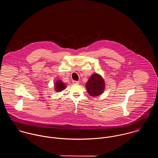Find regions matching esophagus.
I'll list each match as a JSON object with an SVG mask.
<instances>
[{
    "mask_svg": "<svg viewBox=\"0 0 158 158\" xmlns=\"http://www.w3.org/2000/svg\"><path fill=\"white\" fill-rule=\"evenodd\" d=\"M72 83H73V84H75V85H78V84H79V81H75V80L72 81Z\"/></svg>",
    "mask_w": 158,
    "mask_h": 158,
    "instance_id": "obj_1",
    "label": "esophagus"
}]
</instances>
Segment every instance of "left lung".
Masks as SVG:
<instances>
[{"label": "left lung", "instance_id": "left-lung-1", "mask_svg": "<svg viewBox=\"0 0 158 158\" xmlns=\"http://www.w3.org/2000/svg\"><path fill=\"white\" fill-rule=\"evenodd\" d=\"M105 87V81L101 75L94 73L89 78L86 85L88 92L91 96L100 95Z\"/></svg>", "mask_w": 158, "mask_h": 158}]
</instances>
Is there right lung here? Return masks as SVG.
I'll return each mask as SVG.
<instances>
[{
	"label": "right lung",
	"mask_w": 158,
	"mask_h": 158,
	"mask_svg": "<svg viewBox=\"0 0 158 158\" xmlns=\"http://www.w3.org/2000/svg\"><path fill=\"white\" fill-rule=\"evenodd\" d=\"M55 89L56 92H61V90H64L66 88V85L61 80H58L55 84Z\"/></svg>",
	"instance_id": "right-lung-1"
}]
</instances>
